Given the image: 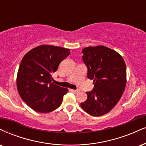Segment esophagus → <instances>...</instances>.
<instances>
[{
    "label": "esophagus",
    "mask_w": 146,
    "mask_h": 146,
    "mask_svg": "<svg viewBox=\"0 0 146 146\" xmlns=\"http://www.w3.org/2000/svg\"><path fill=\"white\" fill-rule=\"evenodd\" d=\"M71 92L75 93V94L80 92V90H73V89H71Z\"/></svg>",
    "instance_id": "1"
}]
</instances>
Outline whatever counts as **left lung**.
Here are the masks:
<instances>
[{"label":"left lung","instance_id":"obj_1","mask_svg":"<svg viewBox=\"0 0 146 146\" xmlns=\"http://www.w3.org/2000/svg\"><path fill=\"white\" fill-rule=\"evenodd\" d=\"M82 59L88 68V78L94 88L86 92V101L81 107L92 116L108 113L120 101L126 84V64L115 50L103 45L82 50Z\"/></svg>","mask_w":146,"mask_h":146}]
</instances>
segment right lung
<instances>
[{
	"instance_id": "add662e5",
	"label": "right lung",
	"mask_w": 146,
	"mask_h": 146,
	"mask_svg": "<svg viewBox=\"0 0 146 146\" xmlns=\"http://www.w3.org/2000/svg\"><path fill=\"white\" fill-rule=\"evenodd\" d=\"M69 54V49L41 45L23 57L17 74V88L22 99L33 110L49 113L61 105L68 90L54 84L52 75Z\"/></svg>"
}]
</instances>
